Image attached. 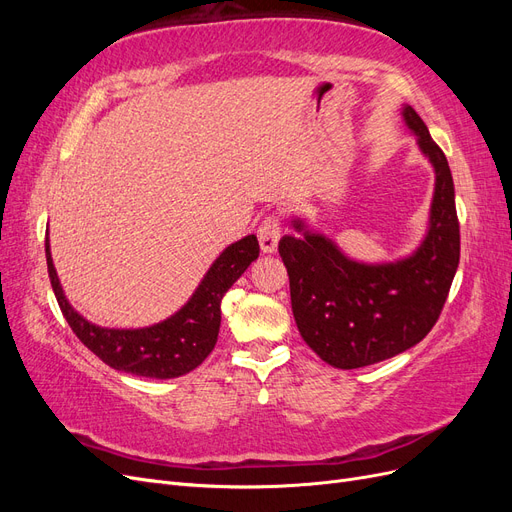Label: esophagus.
Here are the masks:
<instances>
[{"label": "esophagus", "mask_w": 512, "mask_h": 512, "mask_svg": "<svg viewBox=\"0 0 512 512\" xmlns=\"http://www.w3.org/2000/svg\"><path fill=\"white\" fill-rule=\"evenodd\" d=\"M280 237H282V220L280 215L271 213L258 226L260 250L265 254H273L277 250V243H280Z\"/></svg>", "instance_id": "esophagus-1"}]
</instances>
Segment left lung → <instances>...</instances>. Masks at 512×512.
I'll return each mask as SVG.
<instances>
[{"label":"left lung","mask_w":512,"mask_h":512,"mask_svg":"<svg viewBox=\"0 0 512 512\" xmlns=\"http://www.w3.org/2000/svg\"><path fill=\"white\" fill-rule=\"evenodd\" d=\"M406 123L436 168L431 226L423 245L391 265H359L320 235L277 245L290 280L292 314L305 344L339 369L374 365L416 346L438 322L459 267L455 185L444 151L412 106Z\"/></svg>","instance_id":"obj_1"}]
</instances>
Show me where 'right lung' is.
Segmentation results:
<instances>
[{
  "label": "right lung",
  "instance_id": "obj_1",
  "mask_svg": "<svg viewBox=\"0 0 512 512\" xmlns=\"http://www.w3.org/2000/svg\"><path fill=\"white\" fill-rule=\"evenodd\" d=\"M44 245L51 286L61 314L68 320L74 335L108 367L160 380L188 374L211 354L220 333V305L224 294L260 254V245L254 235L232 243L213 262L203 284L198 286L194 297L181 312L160 324H153L149 329L119 331L100 329L74 312L64 292H61L49 252V239Z\"/></svg>",
  "mask_w": 512,
  "mask_h": 512
}]
</instances>
